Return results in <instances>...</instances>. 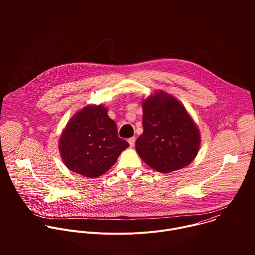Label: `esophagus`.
<instances>
[{
  "label": "esophagus",
  "mask_w": 255,
  "mask_h": 255,
  "mask_svg": "<svg viewBox=\"0 0 255 255\" xmlns=\"http://www.w3.org/2000/svg\"><path fill=\"white\" fill-rule=\"evenodd\" d=\"M128 142H129V145L131 147H133L134 146V144H135V137H131V138H129L128 139Z\"/></svg>",
  "instance_id": "1"
}]
</instances>
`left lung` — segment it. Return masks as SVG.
Segmentation results:
<instances>
[{
    "label": "left lung",
    "instance_id": "obj_1",
    "mask_svg": "<svg viewBox=\"0 0 255 255\" xmlns=\"http://www.w3.org/2000/svg\"><path fill=\"white\" fill-rule=\"evenodd\" d=\"M143 133L135 148L153 169L167 173L189 165L200 149L198 127L185 107L159 91L142 102Z\"/></svg>",
    "mask_w": 255,
    "mask_h": 255
}]
</instances>
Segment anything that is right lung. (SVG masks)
<instances>
[{"instance_id":"obj_1","label":"right lung","mask_w":255,"mask_h":255,"mask_svg":"<svg viewBox=\"0 0 255 255\" xmlns=\"http://www.w3.org/2000/svg\"><path fill=\"white\" fill-rule=\"evenodd\" d=\"M103 105L83 108L67 123L59 139V151L66 167L86 177L109 170L129 143L118 136L116 123Z\"/></svg>"}]
</instances>
